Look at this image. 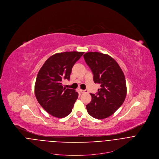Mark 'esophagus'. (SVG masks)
Returning <instances> with one entry per match:
<instances>
[{"instance_id": "1", "label": "esophagus", "mask_w": 159, "mask_h": 159, "mask_svg": "<svg viewBox=\"0 0 159 159\" xmlns=\"http://www.w3.org/2000/svg\"><path fill=\"white\" fill-rule=\"evenodd\" d=\"M80 92H81V93H88V90H82V89H80Z\"/></svg>"}]
</instances>
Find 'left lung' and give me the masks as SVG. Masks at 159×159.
Returning a JSON list of instances; mask_svg holds the SVG:
<instances>
[{"instance_id": "8db88e82", "label": "left lung", "mask_w": 159, "mask_h": 159, "mask_svg": "<svg viewBox=\"0 0 159 159\" xmlns=\"http://www.w3.org/2000/svg\"><path fill=\"white\" fill-rule=\"evenodd\" d=\"M84 58L93 75L95 83L100 84L96 94L91 93L92 100L86 105L92 117L105 119L122 105L127 87L124 74L117 62L108 54L98 52H89Z\"/></svg>"}]
</instances>
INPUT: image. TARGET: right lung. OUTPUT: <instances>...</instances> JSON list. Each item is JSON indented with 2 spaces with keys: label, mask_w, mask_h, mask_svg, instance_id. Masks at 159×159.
I'll use <instances>...</instances> for the list:
<instances>
[{
  "label": "right lung",
  "mask_w": 159,
  "mask_h": 159,
  "mask_svg": "<svg viewBox=\"0 0 159 159\" xmlns=\"http://www.w3.org/2000/svg\"><path fill=\"white\" fill-rule=\"evenodd\" d=\"M84 52L71 51L56 53L49 57L39 70L35 84V95L46 112L62 118L72 111L78 93L64 88L62 81L70 80L74 64Z\"/></svg>",
  "instance_id": "add662e5"
}]
</instances>
